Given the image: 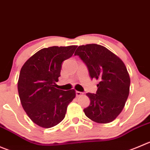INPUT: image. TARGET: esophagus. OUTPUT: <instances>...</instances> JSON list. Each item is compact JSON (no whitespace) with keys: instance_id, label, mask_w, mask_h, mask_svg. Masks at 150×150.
Instances as JSON below:
<instances>
[{"instance_id":"esophagus-1","label":"esophagus","mask_w":150,"mask_h":150,"mask_svg":"<svg viewBox=\"0 0 150 150\" xmlns=\"http://www.w3.org/2000/svg\"><path fill=\"white\" fill-rule=\"evenodd\" d=\"M76 96L77 97H80V96H81L83 94V93L82 92H81V91H76Z\"/></svg>"}]
</instances>
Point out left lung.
<instances>
[{
    "label": "left lung",
    "instance_id": "1",
    "mask_svg": "<svg viewBox=\"0 0 150 150\" xmlns=\"http://www.w3.org/2000/svg\"><path fill=\"white\" fill-rule=\"evenodd\" d=\"M75 55L86 64L91 79L100 81L96 94H86L91 103L83 109L86 116L97 123L111 122L123 110L130 92V78L124 62L97 44L79 46Z\"/></svg>",
    "mask_w": 150,
    "mask_h": 150
}]
</instances>
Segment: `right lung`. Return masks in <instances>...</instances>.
Segmentation results:
<instances>
[{
    "instance_id": "right-lung-1",
    "label": "right lung",
    "mask_w": 150,
    "mask_h": 150,
    "mask_svg": "<svg viewBox=\"0 0 150 150\" xmlns=\"http://www.w3.org/2000/svg\"><path fill=\"white\" fill-rule=\"evenodd\" d=\"M76 45L42 48L22 67L17 88L22 106L29 118L44 128H50L64 119L67 106L76 96L74 89L56 88L62 64L73 55Z\"/></svg>"
}]
</instances>
